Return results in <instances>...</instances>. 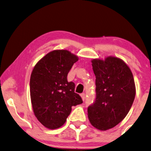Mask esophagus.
<instances>
[{
    "mask_svg": "<svg viewBox=\"0 0 151 151\" xmlns=\"http://www.w3.org/2000/svg\"><path fill=\"white\" fill-rule=\"evenodd\" d=\"M81 97H82V99H83V100H85V98H86V94H85V93H83V94H81Z\"/></svg>",
    "mask_w": 151,
    "mask_h": 151,
    "instance_id": "1",
    "label": "esophagus"
}]
</instances>
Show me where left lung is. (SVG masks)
Here are the masks:
<instances>
[{
  "label": "left lung",
  "mask_w": 151,
  "mask_h": 151,
  "mask_svg": "<svg viewBox=\"0 0 151 151\" xmlns=\"http://www.w3.org/2000/svg\"><path fill=\"white\" fill-rule=\"evenodd\" d=\"M96 98L88 107L91 124L106 131L117 125L127 116L135 96V86L130 68L122 59L109 57L94 59Z\"/></svg>",
  "instance_id": "left-lung-1"
}]
</instances>
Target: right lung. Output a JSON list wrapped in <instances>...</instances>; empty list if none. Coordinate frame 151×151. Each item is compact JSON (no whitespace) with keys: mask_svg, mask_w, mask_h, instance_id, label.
<instances>
[{"mask_svg":"<svg viewBox=\"0 0 151 151\" xmlns=\"http://www.w3.org/2000/svg\"><path fill=\"white\" fill-rule=\"evenodd\" d=\"M78 57L67 50H55L35 65L30 77V96L34 114L51 129L64 124L72 106L83 103L67 75Z\"/></svg>","mask_w":151,"mask_h":151,"instance_id":"add662e5","label":"right lung"}]
</instances>
